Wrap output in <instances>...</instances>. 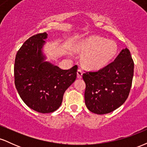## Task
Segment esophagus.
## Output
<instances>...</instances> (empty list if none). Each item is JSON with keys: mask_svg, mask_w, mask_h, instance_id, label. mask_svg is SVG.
Returning <instances> with one entry per match:
<instances>
[{"mask_svg": "<svg viewBox=\"0 0 147 147\" xmlns=\"http://www.w3.org/2000/svg\"><path fill=\"white\" fill-rule=\"evenodd\" d=\"M82 75H83V71L82 70V69H79V70H77V77H78L79 79L82 78Z\"/></svg>", "mask_w": 147, "mask_h": 147, "instance_id": "esophagus-1", "label": "esophagus"}]
</instances>
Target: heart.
<instances>
[{
    "label": "heart",
    "instance_id": "1",
    "mask_svg": "<svg viewBox=\"0 0 147 147\" xmlns=\"http://www.w3.org/2000/svg\"><path fill=\"white\" fill-rule=\"evenodd\" d=\"M80 49L86 52L84 63L91 69L104 68L117 53V45L114 41L96 36L82 42Z\"/></svg>",
    "mask_w": 147,
    "mask_h": 147
}]
</instances>
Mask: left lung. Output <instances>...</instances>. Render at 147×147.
<instances>
[{
  "label": "left lung",
  "instance_id": "1",
  "mask_svg": "<svg viewBox=\"0 0 147 147\" xmlns=\"http://www.w3.org/2000/svg\"><path fill=\"white\" fill-rule=\"evenodd\" d=\"M134 63L129 49L122 50L113 61L97 71H85V104L94 113H109L128 98L133 77Z\"/></svg>",
  "mask_w": 147,
  "mask_h": 147
}]
</instances>
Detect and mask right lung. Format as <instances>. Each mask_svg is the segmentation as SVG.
Here are the masks:
<instances>
[{
    "instance_id": "obj_1",
    "label": "right lung",
    "mask_w": 147,
    "mask_h": 147,
    "mask_svg": "<svg viewBox=\"0 0 147 147\" xmlns=\"http://www.w3.org/2000/svg\"><path fill=\"white\" fill-rule=\"evenodd\" d=\"M46 32L37 34L25 41L16 53L14 83L22 100L41 113H52L59 108L65 91L77 78V65L62 70L43 61L41 48Z\"/></svg>"
}]
</instances>
